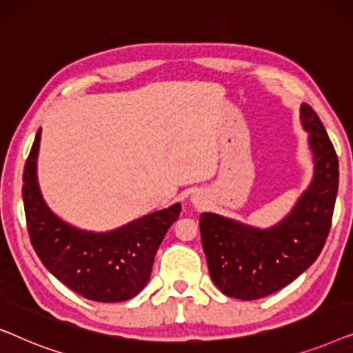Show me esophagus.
<instances>
[{
    "label": "esophagus",
    "mask_w": 353,
    "mask_h": 353,
    "mask_svg": "<svg viewBox=\"0 0 353 353\" xmlns=\"http://www.w3.org/2000/svg\"><path fill=\"white\" fill-rule=\"evenodd\" d=\"M191 201H192V204H194V205H201L202 204V196L201 194H192Z\"/></svg>",
    "instance_id": "1"
}]
</instances>
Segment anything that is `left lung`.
<instances>
[{
	"label": "left lung",
	"instance_id": "8db88e82",
	"mask_svg": "<svg viewBox=\"0 0 353 353\" xmlns=\"http://www.w3.org/2000/svg\"><path fill=\"white\" fill-rule=\"evenodd\" d=\"M302 127L313 154L310 186L272 228H255L225 216L201 215L199 228L212 281L225 296L255 301L292 283L320 255L330 234L339 188V162L320 117L301 105Z\"/></svg>",
	"mask_w": 353,
	"mask_h": 353
}]
</instances>
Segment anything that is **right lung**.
<instances>
[{"mask_svg": "<svg viewBox=\"0 0 353 353\" xmlns=\"http://www.w3.org/2000/svg\"><path fill=\"white\" fill-rule=\"evenodd\" d=\"M41 130L23 167V209L30 243L50 273L67 288L94 302H123L146 286L163 236L180 216L173 204L117 230L93 233L75 228L52 214L38 188L37 157Z\"/></svg>", "mask_w": 353, "mask_h": 353, "instance_id": "add662e5", "label": "right lung"}]
</instances>
